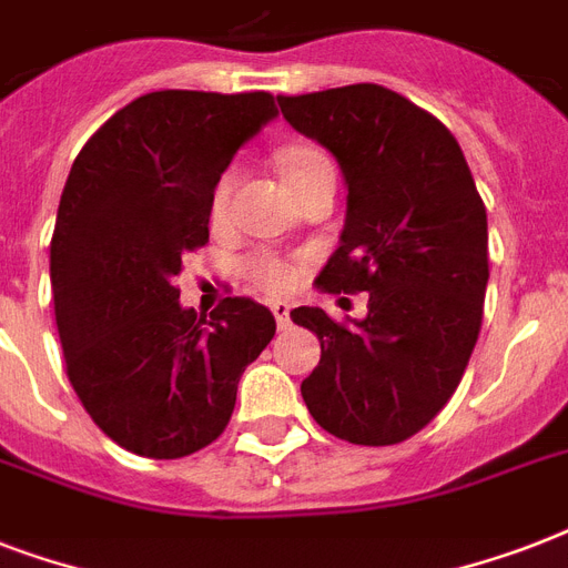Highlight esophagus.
Wrapping results in <instances>:
<instances>
[{
	"instance_id": "34e87169",
	"label": "esophagus",
	"mask_w": 568,
	"mask_h": 568,
	"mask_svg": "<svg viewBox=\"0 0 568 568\" xmlns=\"http://www.w3.org/2000/svg\"><path fill=\"white\" fill-rule=\"evenodd\" d=\"M271 310H274L276 327H280V329H288V327H292V306H288V303H285V301H276L274 306H271Z\"/></svg>"
}]
</instances>
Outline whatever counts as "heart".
<instances>
[{
  "label": "heart",
  "mask_w": 568,
  "mask_h": 568,
  "mask_svg": "<svg viewBox=\"0 0 568 568\" xmlns=\"http://www.w3.org/2000/svg\"><path fill=\"white\" fill-rule=\"evenodd\" d=\"M329 164V159L321 150L315 146H288L283 155H280V171H283V180H297L303 173L310 171H318ZM235 189V171H226L217 180L214 185V194H212V212L214 214H223L226 203H230V194ZM250 274L256 280L262 288L267 292H285V288H292L294 283V267L283 258H274V256H258L250 262Z\"/></svg>",
  "instance_id": "b5f03b06"
}]
</instances>
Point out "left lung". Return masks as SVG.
<instances>
[{
    "label": "left lung",
    "mask_w": 568,
    "mask_h": 568,
    "mask_svg": "<svg viewBox=\"0 0 568 568\" xmlns=\"http://www.w3.org/2000/svg\"><path fill=\"white\" fill-rule=\"evenodd\" d=\"M301 135L333 153L345 226L321 292H368V315L318 306L292 321L321 342L301 383L312 418L354 445H397L436 418L475 351L489 283L486 205L457 138L400 93L347 84L276 97Z\"/></svg>",
    "instance_id": "left-lung-1"
}]
</instances>
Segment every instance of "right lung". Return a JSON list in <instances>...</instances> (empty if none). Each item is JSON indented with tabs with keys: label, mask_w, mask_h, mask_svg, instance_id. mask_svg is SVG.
Here are the masks:
<instances>
[{
	"label": "right lung",
	"mask_w": 568,
	"mask_h": 568,
	"mask_svg": "<svg viewBox=\"0 0 568 568\" xmlns=\"http://www.w3.org/2000/svg\"><path fill=\"white\" fill-rule=\"evenodd\" d=\"M274 118L265 91L144 93L70 168L49 244L67 377L97 427L138 457L212 445L241 374L274 338L262 303L226 297L205 321L173 285L182 256L209 241L221 173Z\"/></svg>",
	"instance_id": "obj_1"
}]
</instances>
